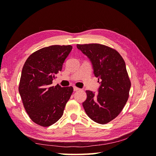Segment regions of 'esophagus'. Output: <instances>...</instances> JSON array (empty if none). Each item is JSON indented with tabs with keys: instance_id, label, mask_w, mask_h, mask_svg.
Masks as SVG:
<instances>
[{
	"instance_id": "34e87169",
	"label": "esophagus",
	"mask_w": 156,
	"mask_h": 156,
	"mask_svg": "<svg viewBox=\"0 0 156 156\" xmlns=\"http://www.w3.org/2000/svg\"><path fill=\"white\" fill-rule=\"evenodd\" d=\"M80 90V88H79L78 87H74V91H77V90Z\"/></svg>"
}]
</instances>
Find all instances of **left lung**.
Returning a JSON list of instances; mask_svg holds the SVG:
<instances>
[{"mask_svg":"<svg viewBox=\"0 0 156 156\" xmlns=\"http://www.w3.org/2000/svg\"><path fill=\"white\" fill-rule=\"evenodd\" d=\"M77 48L90 59L94 74L101 80L98 92L87 90L83 103L86 113L92 121L104 125L113 120L127 102L131 81L125 62L119 53L98 44H77Z\"/></svg>","mask_w":156,"mask_h":156,"instance_id":"left-lung-1","label":"left lung"}]
</instances>
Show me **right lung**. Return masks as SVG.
I'll use <instances>...</instances> for the list:
<instances>
[{
    "label": "right lung",
    "mask_w": 156,
    "mask_h": 156,
    "mask_svg": "<svg viewBox=\"0 0 156 156\" xmlns=\"http://www.w3.org/2000/svg\"><path fill=\"white\" fill-rule=\"evenodd\" d=\"M72 49V46L51 45L29 56L23 66L19 92L29 117L35 123L49 127L64 113L73 87H52V81Z\"/></svg>",
    "instance_id": "add662e5"
}]
</instances>
